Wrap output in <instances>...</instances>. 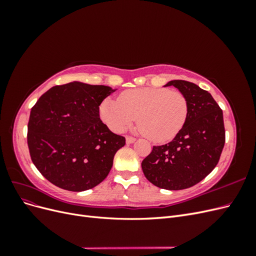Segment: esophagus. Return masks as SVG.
I'll list each match as a JSON object with an SVG mask.
<instances>
[{
	"label": "esophagus",
	"instance_id": "34e87169",
	"mask_svg": "<svg viewBox=\"0 0 256 256\" xmlns=\"http://www.w3.org/2000/svg\"><path fill=\"white\" fill-rule=\"evenodd\" d=\"M134 142H136V138H132V136H127L126 138V143L127 144H132Z\"/></svg>",
	"mask_w": 256,
	"mask_h": 256
}]
</instances>
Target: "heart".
<instances>
[{
	"label": "heart",
	"instance_id": "heart-1",
	"mask_svg": "<svg viewBox=\"0 0 256 256\" xmlns=\"http://www.w3.org/2000/svg\"><path fill=\"white\" fill-rule=\"evenodd\" d=\"M99 112L100 118L114 132L126 130L138 118L144 136L154 143H164L184 128L189 102L180 90L143 88L122 92L118 102L104 99Z\"/></svg>",
	"mask_w": 256,
	"mask_h": 256
}]
</instances>
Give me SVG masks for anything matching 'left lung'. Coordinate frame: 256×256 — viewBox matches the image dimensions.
Here are the masks:
<instances>
[{
  "instance_id": "8db88e82",
  "label": "left lung",
  "mask_w": 256,
  "mask_h": 256,
  "mask_svg": "<svg viewBox=\"0 0 256 256\" xmlns=\"http://www.w3.org/2000/svg\"><path fill=\"white\" fill-rule=\"evenodd\" d=\"M164 86H174L187 97L188 118L171 142L152 147L142 170L157 187L182 190L204 180L218 164L226 143L223 113L212 96L194 83L173 80Z\"/></svg>"
}]
</instances>
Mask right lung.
<instances>
[{
  "label": "right lung",
  "instance_id": "right-lung-1",
  "mask_svg": "<svg viewBox=\"0 0 256 256\" xmlns=\"http://www.w3.org/2000/svg\"><path fill=\"white\" fill-rule=\"evenodd\" d=\"M74 81L51 88L32 108L28 125L30 158L56 187L81 192L96 187L111 171L125 138L99 118V106L115 92Z\"/></svg>",
  "mask_w": 256,
  "mask_h": 256
}]
</instances>
